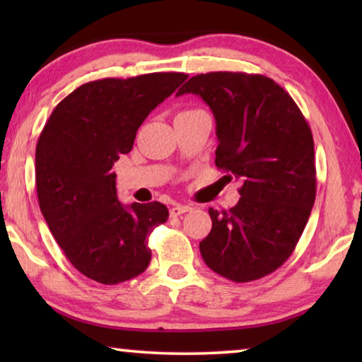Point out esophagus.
<instances>
[{
  "mask_svg": "<svg viewBox=\"0 0 362 362\" xmlns=\"http://www.w3.org/2000/svg\"><path fill=\"white\" fill-rule=\"evenodd\" d=\"M189 211H193L192 206H180V204H177L174 207H170V217H179V216H182V214L189 212Z\"/></svg>",
  "mask_w": 362,
  "mask_h": 362,
  "instance_id": "34e87169",
  "label": "esophagus"
}]
</instances>
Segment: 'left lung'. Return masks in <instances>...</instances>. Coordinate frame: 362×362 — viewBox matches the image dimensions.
I'll use <instances>...</instances> for the list:
<instances>
[{
    "mask_svg": "<svg viewBox=\"0 0 362 362\" xmlns=\"http://www.w3.org/2000/svg\"><path fill=\"white\" fill-rule=\"evenodd\" d=\"M182 94L209 105L217 124L216 166L243 183L235 207L209 209L212 230L199 243L201 255L235 283L260 279L289 259L315 204L308 122L279 84L254 73H201L177 90Z\"/></svg>",
    "mask_w": 362,
    "mask_h": 362,
    "instance_id": "obj_1",
    "label": "left lung"
}]
</instances>
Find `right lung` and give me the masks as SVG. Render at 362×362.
<instances>
[{
  "instance_id": "right-lung-1",
  "label": "right lung",
  "mask_w": 362,
  "mask_h": 362,
  "mask_svg": "<svg viewBox=\"0 0 362 362\" xmlns=\"http://www.w3.org/2000/svg\"><path fill=\"white\" fill-rule=\"evenodd\" d=\"M187 78L166 71L86 83L42 127L35 155L40 209L66 259L89 279L118 284L148 267V236L169 211L156 201L122 206L112 168L132 150L151 110Z\"/></svg>"
}]
</instances>
